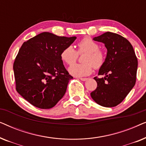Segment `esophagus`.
Segmentation results:
<instances>
[{
  "instance_id": "obj_1",
  "label": "esophagus",
  "mask_w": 146,
  "mask_h": 146,
  "mask_svg": "<svg viewBox=\"0 0 146 146\" xmlns=\"http://www.w3.org/2000/svg\"><path fill=\"white\" fill-rule=\"evenodd\" d=\"M80 80H81L82 81H86L87 80L88 78H80Z\"/></svg>"
}]
</instances>
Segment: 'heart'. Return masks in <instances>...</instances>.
Returning <instances> with one entry per match:
<instances>
[{"mask_svg": "<svg viewBox=\"0 0 146 146\" xmlns=\"http://www.w3.org/2000/svg\"><path fill=\"white\" fill-rule=\"evenodd\" d=\"M77 50L72 46L66 47L60 54V58L64 62L71 65L77 59L78 54L86 53L83 58L84 63L75 64L69 68V72L77 77L88 76L92 72L93 68L98 69L102 66L106 60V55L100 49V46L96 42L90 38H84L77 43Z\"/></svg>", "mask_w": 146, "mask_h": 146, "instance_id": "1", "label": "heart"}]
</instances>
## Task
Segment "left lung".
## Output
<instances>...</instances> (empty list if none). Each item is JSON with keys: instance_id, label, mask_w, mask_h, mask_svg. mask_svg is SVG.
<instances>
[{"instance_id": "obj_1", "label": "left lung", "mask_w": 146, "mask_h": 146, "mask_svg": "<svg viewBox=\"0 0 146 146\" xmlns=\"http://www.w3.org/2000/svg\"><path fill=\"white\" fill-rule=\"evenodd\" d=\"M94 40L103 42L108 52L98 75L94 78L97 88L90 93L98 104L114 107L120 104L134 86L136 81L137 59L130 42L117 34L106 32Z\"/></svg>"}]
</instances>
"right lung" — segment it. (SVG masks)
<instances>
[{
  "label": "right lung",
  "instance_id": "add662e5",
  "mask_svg": "<svg viewBox=\"0 0 146 146\" xmlns=\"http://www.w3.org/2000/svg\"><path fill=\"white\" fill-rule=\"evenodd\" d=\"M76 37L42 33L25 42L14 62L16 90L34 106L49 109L64 96L70 79L61 52Z\"/></svg>",
  "mask_w": 146,
  "mask_h": 146
}]
</instances>
